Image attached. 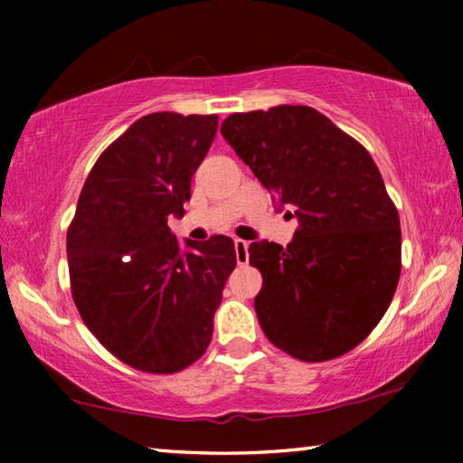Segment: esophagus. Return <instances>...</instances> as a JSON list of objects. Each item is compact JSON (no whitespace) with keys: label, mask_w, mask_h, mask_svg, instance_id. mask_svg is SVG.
I'll use <instances>...</instances> for the list:
<instances>
[{"label":"esophagus","mask_w":463,"mask_h":463,"mask_svg":"<svg viewBox=\"0 0 463 463\" xmlns=\"http://www.w3.org/2000/svg\"><path fill=\"white\" fill-rule=\"evenodd\" d=\"M234 253H237L239 265H247L249 263V242L242 239H234Z\"/></svg>","instance_id":"esophagus-1"}]
</instances>
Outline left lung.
Here are the masks:
<instances>
[{
    "mask_svg": "<svg viewBox=\"0 0 463 463\" xmlns=\"http://www.w3.org/2000/svg\"><path fill=\"white\" fill-rule=\"evenodd\" d=\"M221 132L298 216L286 249L249 245L265 336L302 362L347 354L386 315L402 268L401 218L372 155L308 106L231 114Z\"/></svg>",
    "mask_w": 463,
    "mask_h": 463,
    "instance_id": "1",
    "label": "left lung"
}]
</instances>
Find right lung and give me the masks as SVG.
I'll return each instance as SVG.
<instances>
[{
	"label": "right lung",
	"instance_id": "1",
	"mask_svg": "<svg viewBox=\"0 0 463 463\" xmlns=\"http://www.w3.org/2000/svg\"><path fill=\"white\" fill-rule=\"evenodd\" d=\"M218 116L155 112L99 155L67 231L69 278L85 326L135 370L175 373L203 355L234 242L216 234L182 249L167 216H184Z\"/></svg>",
	"mask_w": 463,
	"mask_h": 463
}]
</instances>
